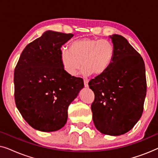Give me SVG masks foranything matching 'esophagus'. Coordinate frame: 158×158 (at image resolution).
Returning a JSON list of instances; mask_svg holds the SVG:
<instances>
[{
  "mask_svg": "<svg viewBox=\"0 0 158 158\" xmlns=\"http://www.w3.org/2000/svg\"><path fill=\"white\" fill-rule=\"evenodd\" d=\"M84 85L85 88L88 87V79H84Z\"/></svg>",
  "mask_w": 158,
  "mask_h": 158,
  "instance_id": "1",
  "label": "esophagus"
}]
</instances>
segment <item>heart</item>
<instances>
[{"mask_svg": "<svg viewBox=\"0 0 158 158\" xmlns=\"http://www.w3.org/2000/svg\"><path fill=\"white\" fill-rule=\"evenodd\" d=\"M115 55V49L108 40L83 38L71 43L70 49H60V61L64 71L74 76L83 65L82 73L85 75L94 73L102 75L111 66Z\"/></svg>", "mask_w": 158, "mask_h": 158, "instance_id": "obj_1", "label": "heart"}]
</instances>
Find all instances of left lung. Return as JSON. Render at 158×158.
Here are the masks:
<instances>
[{
	"instance_id": "obj_1",
	"label": "left lung",
	"mask_w": 158,
	"mask_h": 158,
	"mask_svg": "<svg viewBox=\"0 0 158 158\" xmlns=\"http://www.w3.org/2000/svg\"><path fill=\"white\" fill-rule=\"evenodd\" d=\"M115 55L106 72L91 79L95 94L93 120L102 134L124 135L137 124L143 112L147 92L145 66L141 55L124 36H109Z\"/></svg>"
}]
</instances>
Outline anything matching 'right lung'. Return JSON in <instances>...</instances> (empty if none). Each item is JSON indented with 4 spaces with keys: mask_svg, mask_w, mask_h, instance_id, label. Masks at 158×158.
Returning a JSON list of instances; mask_svg holds the SVG:
<instances>
[{
    "mask_svg": "<svg viewBox=\"0 0 158 158\" xmlns=\"http://www.w3.org/2000/svg\"><path fill=\"white\" fill-rule=\"evenodd\" d=\"M73 36L45 31L25 47L15 68L16 107L36 130L49 132L63 127L69 105L83 88V80L68 75L60 61V49Z\"/></svg>",
    "mask_w": 158,
    "mask_h": 158,
    "instance_id": "obj_1",
    "label": "right lung"
}]
</instances>
